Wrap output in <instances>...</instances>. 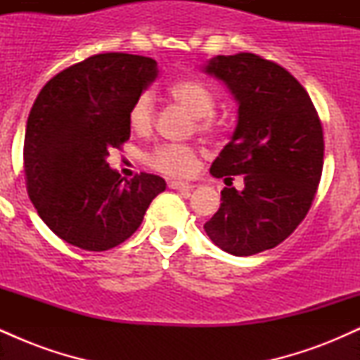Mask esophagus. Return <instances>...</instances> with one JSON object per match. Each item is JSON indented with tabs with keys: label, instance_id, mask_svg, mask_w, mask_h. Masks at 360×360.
<instances>
[{
	"label": "esophagus",
	"instance_id": "obj_1",
	"mask_svg": "<svg viewBox=\"0 0 360 360\" xmlns=\"http://www.w3.org/2000/svg\"><path fill=\"white\" fill-rule=\"evenodd\" d=\"M169 188L177 189V191H189L194 188V184L183 183V181H169Z\"/></svg>",
	"mask_w": 360,
	"mask_h": 360
}]
</instances>
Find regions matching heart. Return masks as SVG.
I'll return each mask as SVG.
<instances>
[{
  "mask_svg": "<svg viewBox=\"0 0 360 360\" xmlns=\"http://www.w3.org/2000/svg\"><path fill=\"white\" fill-rule=\"evenodd\" d=\"M169 96L196 118V128L201 134L217 131L213 111L217 108L214 93L203 81L186 77L169 86ZM155 105L150 91L140 93L128 110V125L135 134L146 135L154 127ZM200 148L189 143H162L146 155V162L154 171L172 177L191 176L198 169Z\"/></svg>",
  "mask_w": 360,
  "mask_h": 360,
  "instance_id": "obj_1",
  "label": "heart"
}]
</instances>
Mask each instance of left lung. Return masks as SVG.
Wrapping results in <instances>:
<instances>
[{"label": "left lung", "mask_w": 360, "mask_h": 360, "mask_svg": "<svg viewBox=\"0 0 360 360\" xmlns=\"http://www.w3.org/2000/svg\"><path fill=\"white\" fill-rule=\"evenodd\" d=\"M206 72L238 101L233 137L214 159V177L243 174V189L223 188L220 210L205 230L232 255L274 249L304 220L323 169V128L298 79L250 52L218 56Z\"/></svg>", "instance_id": "1"}]
</instances>
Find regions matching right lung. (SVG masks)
<instances>
[{"label":"right lung","instance_id":"add662e5","mask_svg":"<svg viewBox=\"0 0 360 360\" xmlns=\"http://www.w3.org/2000/svg\"><path fill=\"white\" fill-rule=\"evenodd\" d=\"M157 72L150 57L96 53L56 74L32 106L23 143L28 196L74 247L101 252L123 243L166 189L147 172L123 183L106 162L130 139L128 110Z\"/></svg>","mask_w":360,"mask_h":360}]
</instances>
